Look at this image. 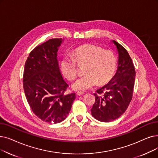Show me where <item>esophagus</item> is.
I'll use <instances>...</instances> for the list:
<instances>
[{
    "label": "esophagus",
    "mask_w": 158,
    "mask_h": 158,
    "mask_svg": "<svg viewBox=\"0 0 158 158\" xmlns=\"http://www.w3.org/2000/svg\"><path fill=\"white\" fill-rule=\"evenodd\" d=\"M84 94H85V92H77V95H79V96H80V95H83Z\"/></svg>",
    "instance_id": "1"
}]
</instances>
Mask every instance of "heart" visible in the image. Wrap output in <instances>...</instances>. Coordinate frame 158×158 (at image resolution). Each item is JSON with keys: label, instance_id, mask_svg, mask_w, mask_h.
<instances>
[{"label": "heart", "instance_id": "1", "mask_svg": "<svg viewBox=\"0 0 158 158\" xmlns=\"http://www.w3.org/2000/svg\"><path fill=\"white\" fill-rule=\"evenodd\" d=\"M72 57H64L60 60V68L63 74L70 81L76 78L77 65H84L86 73L75 81L72 88L75 90L85 91L97 85H103L114 77L118 61L113 52L104 50L94 44L81 45L74 49Z\"/></svg>", "mask_w": 158, "mask_h": 158}]
</instances>
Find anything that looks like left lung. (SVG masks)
I'll return each mask as SVG.
<instances>
[{"label": "left lung", "instance_id": "8db88e82", "mask_svg": "<svg viewBox=\"0 0 158 158\" xmlns=\"http://www.w3.org/2000/svg\"><path fill=\"white\" fill-rule=\"evenodd\" d=\"M113 43L119 53L118 68L114 78L94 94L95 103L91 109L93 117L102 122L119 118L132 99L135 70L127 50L118 42Z\"/></svg>", "mask_w": 158, "mask_h": 158}]
</instances>
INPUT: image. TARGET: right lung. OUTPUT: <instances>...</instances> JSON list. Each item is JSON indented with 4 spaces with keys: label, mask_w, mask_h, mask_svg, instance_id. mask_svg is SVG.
<instances>
[{
    "label": "right lung",
    "mask_w": 158,
    "mask_h": 158,
    "mask_svg": "<svg viewBox=\"0 0 158 158\" xmlns=\"http://www.w3.org/2000/svg\"><path fill=\"white\" fill-rule=\"evenodd\" d=\"M62 39H51L37 46L27 58L23 88L35 115L49 123H60L69 114L75 94H65L69 86L60 72L57 59Z\"/></svg>",
    "instance_id": "1"
}]
</instances>
